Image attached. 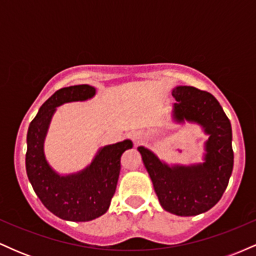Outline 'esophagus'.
<instances>
[{"label":"esophagus","mask_w":256,"mask_h":256,"mask_svg":"<svg viewBox=\"0 0 256 256\" xmlns=\"http://www.w3.org/2000/svg\"><path fill=\"white\" fill-rule=\"evenodd\" d=\"M130 138L132 142L134 143V146L140 144V142H142V134H140V132H132V134H130Z\"/></svg>","instance_id":"obj_1"}]
</instances>
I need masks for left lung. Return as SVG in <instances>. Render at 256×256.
I'll list each match as a JSON object with an SVG mask.
<instances>
[{"label":"left lung","mask_w":256,"mask_h":256,"mask_svg":"<svg viewBox=\"0 0 256 256\" xmlns=\"http://www.w3.org/2000/svg\"><path fill=\"white\" fill-rule=\"evenodd\" d=\"M172 96L177 101L171 113L173 124L198 125L208 137L202 162L168 164L146 146L137 150L161 207L179 216H198L218 204L228 184L234 168L231 122L212 94L178 85Z\"/></svg>","instance_id":"8db88e82"}]
</instances>
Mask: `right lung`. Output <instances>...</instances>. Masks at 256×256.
<instances>
[{"mask_svg": "<svg viewBox=\"0 0 256 256\" xmlns=\"http://www.w3.org/2000/svg\"><path fill=\"white\" fill-rule=\"evenodd\" d=\"M95 95V88L88 84L62 88L44 102L28 126V180L46 210L68 222H90L107 212L118 183L120 158L134 146L130 140L101 146L89 165L70 174H61L50 166L44 152V140L58 107L88 101Z\"/></svg>", "mask_w": 256, "mask_h": 256, "instance_id": "1", "label": "right lung"}]
</instances>
